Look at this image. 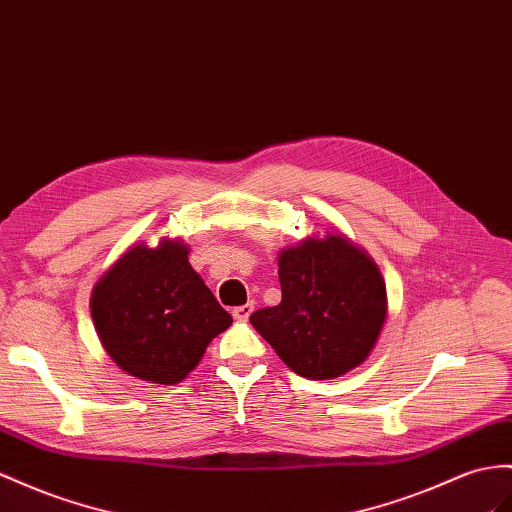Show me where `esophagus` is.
I'll list each match as a JSON object with an SVG mask.
<instances>
[{
    "instance_id": "obj_1",
    "label": "esophagus",
    "mask_w": 512,
    "mask_h": 512,
    "mask_svg": "<svg viewBox=\"0 0 512 512\" xmlns=\"http://www.w3.org/2000/svg\"><path fill=\"white\" fill-rule=\"evenodd\" d=\"M253 309H255L253 303H246V305L235 307V309H233V318L240 320V322H246L248 316H251V313H253Z\"/></svg>"
}]
</instances>
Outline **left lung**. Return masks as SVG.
<instances>
[{
    "mask_svg": "<svg viewBox=\"0 0 512 512\" xmlns=\"http://www.w3.org/2000/svg\"><path fill=\"white\" fill-rule=\"evenodd\" d=\"M281 303L251 316L255 331L298 376L329 381L370 357L387 320L376 261L339 231L279 253Z\"/></svg>",
    "mask_w": 512,
    "mask_h": 512,
    "instance_id": "obj_1",
    "label": "left lung"
}]
</instances>
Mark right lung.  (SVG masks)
<instances>
[{
    "label": "right lung",
    "mask_w": 512,
    "mask_h": 512,
    "mask_svg": "<svg viewBox=\"0 0 512 512\" xmlns=\"http://www.w3.org/2000/svg\"><path fill=\"white\" fill-rule=\"evenodd\" d=\"M190 246L162 238L138 242L101 274L90 294L95 331L129 376L177 385L233 318L188 261Z\"/></svg>",
    "instance_id": "obj_1"
}]
</instances>
